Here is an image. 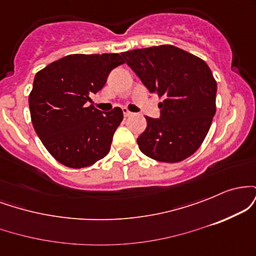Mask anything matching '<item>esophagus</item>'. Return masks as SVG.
Listing matches in <instances>:
<instances>
[{"label": "esophagus", "instance_id": "esophagus-1", "mask_svg": "<svg viewBox=\"0 0 256 256\" xmlns=\"http://www.w3.org/2000/svg\"><path fill=\"white\" fill-rule=\"evenodd\" d=\"M122 113H124V116H125V118H128V116H131L132 114H134V113H132V112H130V110H126V108H124V110H122Z\"/></svg>", "mask_w": 256, "mask_h": 256}]
</instances>
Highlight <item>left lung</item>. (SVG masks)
<instances>
[{
    "mask_svg": "<svg viewBox=\"0 0 256 256\" xmlns=\"http://www.w3.org/2000/svg\"><path fill=\"white\" fill-rule=\"evenodd\" d=\"M125 62L152 94L162 98L160 119L146 116L137 138L143 154L179 162L200 148L216 114V82L202 58L170 44L122 52Z\"/></svg>",
    "mask_w": 256,
    "mask_h": 256,
    "instance_id": "obj_1",
    "label": "left lung"
}]
</instances>
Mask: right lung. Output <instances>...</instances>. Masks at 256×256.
I'll return each mask as SVG.
<instances>
[{"mask_svg": "<svg viewBox=\"0 0 256 256\" xmlns=\"http://www.w3.org/2000/svg\"><path fill=\"white\" fill-rule=\"evenodd\" d=\"M119 54H72L36 73L28 96L32 125L52 156L71 168L104 158L122 120L119 107L102 113L90 96L104 88Z\"/></svg>", "mask_w": 256, "mask_h": 256, "instance_id": "1", "label": "right lung"}]
</instances>
